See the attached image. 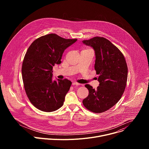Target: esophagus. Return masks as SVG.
<instances>
[{
  "label": "esophagus",
  "mask_w": 149,
  "mask_h": 149,
  "mask_svg": "<svg viewBox=\"0 0 149 149\" xmlns=\"http://www.w3.org/2000/svg\"><path fill=\"white\" fill-rule=\"evenodd\" d=\"M72 85H73V86H75H75H79L80 84H79V83H78L77 82H72Z\"/></svg>",
  "instance_id": "34e87169"
}]
</instances>
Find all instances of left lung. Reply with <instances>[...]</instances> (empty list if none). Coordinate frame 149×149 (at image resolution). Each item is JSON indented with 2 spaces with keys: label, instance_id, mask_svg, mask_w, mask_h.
<instances>
[{
  "label": "left lung",
  "instance_id": "1",
  "mask_svg": "<svg viewBox=\"0 0 149 149\" xmlns=\"http://www.w3.org/2000/svg\"><path fill=\"white\" fill-rule=\"evenodd\" d=\"M82 42L95 51L94 68L99 75L100 82L95 90L89 84L85 86L89 94L82 103L93 113H103L113 107L121 98L126 87L128 68L122 52L106 38L95 36Z\"/></svg>",
  "mask_w": 149,
  "mask_h": 149
}]
</instances>
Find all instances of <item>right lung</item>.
<instances>
[{
  "instance_id": "1",
  "label": "right lung",
  "mask_w": 149,
  "mask_h": 149,
  "mask_svg": "<svg viewBox=\"0 0 149 149\" xmlns=\"http://www.w3.org/2000/svg\"><path fill=\"white\" fill-rule=\"evenodd\" d=\"M77 40L50 33L37 38L28 48L22 63V79L27 97L38 110L52 112L63 104L72 82L67 79L52 81V68L60 64L65 49Z\"/></svg>"
}]
</instances>
